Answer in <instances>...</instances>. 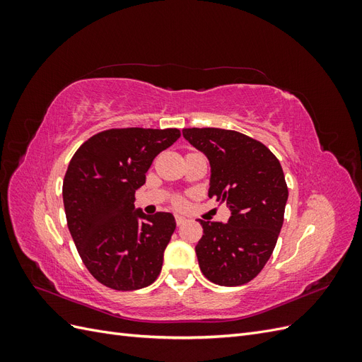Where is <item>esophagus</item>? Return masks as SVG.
Here are the masks:
<instances>
[{
	"label": "esophagus",
	"mask_w": 362,
	"mask_h": 362,
	"mask_svg": "<svg viewBox=\"0 0 362 362\" xmlns=\"http://www.w3.org/2000/svg\"><path fill=\"white\" fill-rule=\"evenodd\" d=\"M175 222H177L178 226H181V225L185 222V217H182V216H175Z\"/></svg>",
	"instance_id": "34e87169"
}]
</instances>
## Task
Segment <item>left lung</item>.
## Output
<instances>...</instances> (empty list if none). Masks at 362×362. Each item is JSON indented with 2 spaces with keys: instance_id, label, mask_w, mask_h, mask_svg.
Segmentation results:
<instances>
[{
  "instance_id": "obj_1",
  "label": "left lung",
  "mask_w": 362,
  "mask_h": 362,
  "mask_svg": "<svg viewBox=\"0 0 362 362\" xmlns=\"http://www.w3.org/2000/svg\"><path fill=\"white\" fill-rule=\"evenodd\" d=\"M182 136L210 161L208 196L225 201L231 211L226 223L199 218V267L217 286H243L266 266L281 233L288 199L281 163L238 131L185 128Z\"/></svg>"
}]
</instances>
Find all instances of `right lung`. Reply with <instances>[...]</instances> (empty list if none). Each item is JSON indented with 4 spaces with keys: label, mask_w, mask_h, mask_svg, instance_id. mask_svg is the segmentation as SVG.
<instances>
[{
    "label": "right lung",
    "mask_w": 362,
    "mask_h": 362,
    "mask_svg": "<svg viewBox=\"0 0 362 362\" xmlns=\"http://www.w3.org/2000/svg\"><path fill=\"white\" fill-rule=\"evenodd\" d=\"M177 128L107 129L75 152L63 181L69 233L92 276L119 291L151 286L177 228L170 213L148 216L134 194L161 151L180 139Z\"/></svg>",
    "instance_id": "obj_1"
}]
</instances>
